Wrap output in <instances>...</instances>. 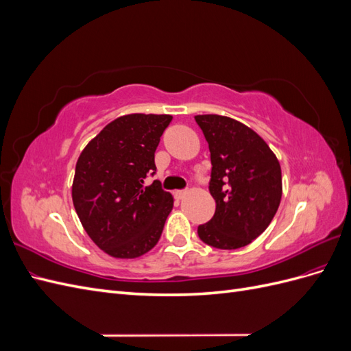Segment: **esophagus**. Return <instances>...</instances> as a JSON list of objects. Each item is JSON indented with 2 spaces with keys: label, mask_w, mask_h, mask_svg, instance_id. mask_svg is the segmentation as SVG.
Listing matches in <instances>:
<instances>
[{
  "label": "esophagus",
  "mask_w": 351,
  "mask_h": 351,
  "mask_svg": "<svg viewBox=\"0 0 351 351\" xmlns=\"http://www.w3.org/2000/svg\"><path fill=\"white\" fill-rule=\"evenodd\" d=\"M186 193H187V190H176V192H174V197L176 199H183L184 196H186Z\"/></svg>",
  "instance_id": "34e87169"
}]
</instances>
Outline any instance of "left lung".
<instances>
[{
  "label": "left lung",
  "mask_w": 351,
  "mask_h": 351,
  "mask_svg": "<svg viewBox=\"0 0 351 351\" xmlns=\"http://www.w3.org/2000/svg\"><path fill=\"white\" fill-rule=\"evenodd\" d=\"M195 120L209 146V192L217 204L214 217L197 227L199 239L222 250L247 246L280 206L278 159L258 133L230 117L206 114Z\"/></svg>",
  "instance_id": "obj_1"
}]
</instances>
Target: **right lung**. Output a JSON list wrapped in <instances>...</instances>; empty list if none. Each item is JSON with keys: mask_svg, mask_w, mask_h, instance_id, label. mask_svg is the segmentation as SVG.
<instances>
[{"mask_svg": "<svg viewBox=\"0 0 351 351\" xmlns=\"http://www.w3.org/2000/svg\"><path fill=\"white\" fill-rule=\"evenodd\" d=\"M171 115L130 114L105 125L80 154L73 204L83 228L104 252L132 259L149 252L162 234L173 196L154 182L155 151Z\"/></svg>", "mask_w": 351, "mask_h": 351, "instance_id": "1", "label": "right lung"}]
</instances>
